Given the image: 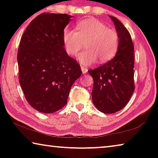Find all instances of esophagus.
I'll use <instances>...</instances> for the list:
<instances>
[{"label":"esophagus","instance_id":"34e87169","mask_svg":"<svg viewBox=\"0 0 158 158\" xmlns=\"http://www.w3.org/2000/svg\"><path fill=\"white\" fill-rule=\"evenodd\" d=\"M81 70H82V73H83V74H85L88 72V69H87V68H85V67H84V66H81Z\"/></svg>","mask_w":158,"mask_h":158}]
</instances>
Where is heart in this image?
Instances as JSON below:
<instances>
[{
  "label": "heart",
  "mask_w": 158,
  "mask_h": 158,
  "mask_svg": "<svg viewBox=\"0 0 158 158\" xmlns=\"http://www.w3.org/2000/svg\"><path fill=\"white\" fill-rule=\"evenodd\" d=\"M63 40L66 52L70 56L77 54L85 42L86 50L78 55L82 65H89L97 59L100 63L111 60L116 54L119 44V35L113 28L95 18L79 21L77 31L67 28L63 31Z\"/></svg>",
  "instance_id": "1"
}]
</instances>
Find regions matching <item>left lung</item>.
Listing matches in <instances>:
<instances>
[{
    "label": "left lung",
    "mask_w": 158,
    "mask_h": 158,
    "mask_svg": "<svg viewBox=\"0 0 158 158\" xmlns=\"http://www.w3.org/2000/svg\"><path fill=\"white\" fill-rule=\"evenodd\" d=\"M119 35V44L114 58L89 70L93 79V102L99 111L113 114L121 110L135 90L134 44L127 29L116 17L109 16Z\"/></svg>",
    "instance_id": "left-lung-1"
}]
</instances>
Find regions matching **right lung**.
Returning <instances> with one entry per match:
<instances>
[{
	"instance_id": "obj_1",
	"label": "right lung",
	"mask_w": 158,
	"mask_h": 158,
	"mask_svg": "<svg viewBox=\"0 0 158 158\" xmlns=\"http://www.w3.org/2000/svg\"><path fill=\"white\" fill-rule=\"evenodd\" d=\"M71 18L42 13L21 36L17 54L19 84L28 102L42 113L62 109L72 85L81 75L80 65L64 48V28Z\"/></svg>"
}]
</instances>
